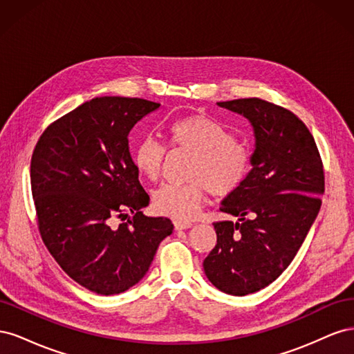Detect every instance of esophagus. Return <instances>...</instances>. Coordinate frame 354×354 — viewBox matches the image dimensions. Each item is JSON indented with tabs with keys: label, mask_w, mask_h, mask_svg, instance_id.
Listing matches in <instances>:
<instances>
[{
	"label": "esophagus",
	"mask_w": 354,
	"mask_h": 354,
	"mask_svg": "<svg viewBox=\"0 0 354 354\" xmlns=\"http://www.w3.org/2000/svg\"><path fill=\"white\" fill-rule=\"evenodd\" d=\"M174 227L176 230H186L192 227L190 221H181V220H174Z\"/></svg>",
	"instance_id": "34e87169"
}]
</instances>
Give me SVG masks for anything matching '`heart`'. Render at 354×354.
I'll use <instances>...</instances> for the list:
<instances>
[{
	"instance_id": "1",
	"label": "heart",
	"mask_w": 354,
	"mask_h": 354,
	"mask_svg": "<svg viewBox=\"0 0 354 354\" xmlns=\"http://www.w3.org/2000/svg\"><path fill=\"white\" fill-rule=\"evenodd\" d=\"M169 143L194 153L187 177L190 181L164 185L153 192V207L164 216L192 218L205 198L227 196L236 190L250 168V152L212 118L194 113L167 128ZM167 151L153 137H145L134 147L133 160L138 173L151 181L160 177Z\"/></svg>"
}]
</instances>
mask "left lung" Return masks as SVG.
<instances>
[{"label": "left lung", "mask_w": 354, "mask_h": 354, "mask_svg": "<svg viewBox=\"0 0 354 354\" xmlns=\"http://www.w3.org/2000/svg\"><path fill=\"white\" fill-rule=\"evenodd\" d=\"M217 104L251 122L255 146L251 171L221 202L238 221L214 223L217 245L203 270L220 291L242 297L270 285L294 260L322 205L324 165L291 111L257 97Z\"/></svg>", "instance_id": "1"}]
</instances>
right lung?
Instances as JSON below:
<instances>
[{"label":"right lung","instance_id":"obj_1","mask_svg":"<svg viewBox=\"0 0 354 354\" xmlns=\"http://www.w3.org/2000/svg\"><path fill=\"white\" fill-rule=\"evenodd\" d=\"M159 106L95 97L53 122L32 153L41 238L62 269L91 292L115 295L140 282L173 233L169 218L142 212L149 195L128 146L133 127ZM115 218L127 221L115 225Z\"/></svg>","mask_w":354,"mask_h":354}]
</instances>
